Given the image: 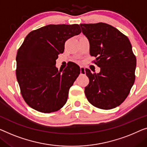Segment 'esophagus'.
<instances>
[{
  "label": "esophagus",
  "instance_id": "1",
  "mask_svg": "<svg viewBox=\"0 0 147 147\" xmlns=\"http://www.w3.org/2000/svg\"><path fill=\"white\" fill-rule=\"evenodd\" d=\"M80 74H85L86 73V71H85V68L84 67H80Z\"/></svg>",
  "mask_w": 147,
  "mask_h": 147
}]
</instances>
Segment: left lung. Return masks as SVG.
Wrapping results in <instances>:
<instances>
[{
    "instance_id": "left-lung-1",
    "label": "left lung",
    "mask_w": 147,
    "mask_h": 147,
    "mask_svg": "<svg viewBox=\"0 0 147 147\" xmlns=\"http://www.w3.org/2000/svg\"><path fill=\"white\" fill-rule=\"evenodd\" d=\"M82 32L90 42V54L100 72L86 69L89 84L84 88L87 100L102 109L119 106L130 92L135 80L136 57L129 39L108 24H81Z\"/></svg>"
}]
</instances>
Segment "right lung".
I'll list each match as a JSON object with an SVG mask.
<instances>
[{"label": "right lung", "instance_id": "right-lung-1", "mask_svg": "<svg viewBox=\"0 0 147 147\" xmlns=\"http://www.w3.org/2000/svg\"><path fill=\"white\" fill-rule=\"evenodd\" d=\"M79 25L49 24L28 34L18 50L16 78L28 106L39 112L58 111L66 104L69 90L80 74L76 63L63 70L55 67L67 39L80 34Z\"/></svg>", "mask_w": 147, "mask_h": 147}]
</instances>
